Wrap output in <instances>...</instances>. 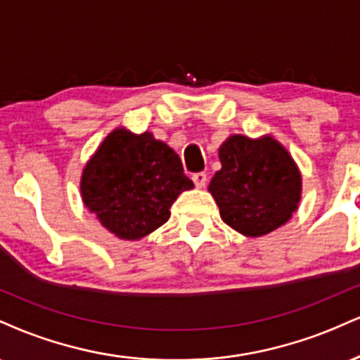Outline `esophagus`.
Returning a JSON list of instances; mask_svg holds the SVG:
<instances>
[{"label": "esophagus", "instance_id": "esophagus-1", "mask_svg": "<svg viewBox=\"0 0 360 360\" xmlns=\"http://www.w3.org/2000/svg\"><path fill=\"white\" fill-rule=\"evenodd\" d=\"M193 181H194V184H196V188H205L206 181H207L206 172H194Z\"/></svg>", "mask_w": 360, "mask_h": 360}]
</instances>
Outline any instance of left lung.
Here are the masks:
<instances>
[{"label":"left lung","mask_w":360,"mask_h":360,"mask_svg":"<svg viewBox=\"0 0 360 360\" xmlns=\"http://www.w3.org/2000/svg\"><path fill=\"white\" fill-rule=\"evenodd\" d=\"M221 169L210 184L223 221L245 236H262L292 218L302 177L274 137L231 136L219 147Z\"/></svg>","instance_id":"1"}]
</instances>
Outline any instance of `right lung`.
Returning a JSON list of instances; mask_svg holds the SVG:
<instances>
[{
  "label": "right lung",
  "instance_id": "1",
  "mask_svg": "<svg viewBox=\"0 0 360 360\" xmlns=\"http://www.w3.org/2000/svg\"><path fill=\"white\" fill-rule=\"evenodd\" d=\"M194 188L179 155L150 132L117 129L82 176V198L98 221L122 240H139L169 219V207Z\"/></svg>",
  "mask_w": 360,
  "mask_h": 360
}]
</instances>
